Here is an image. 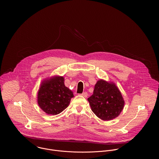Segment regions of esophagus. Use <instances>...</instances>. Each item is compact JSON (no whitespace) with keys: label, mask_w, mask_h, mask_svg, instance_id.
<instances>
[{"label":"esophagus","mask_w":159,"mask_h":159,"mask_svg":"<svg viewBox=\"0 0 159 159\" xmlns=\"http://www.w3.org/2000/svg\"><path fill=\"white\" fill-rule=\"evenodd\" d=\"M83 97H84V98H86L88 97V93L86 92H84L82 94H81Z\"/></svg>","instance_id":"34e87169"}]
</instances>
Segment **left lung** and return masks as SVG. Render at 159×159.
<instances>
[{
    "label": "left lung",
    "instance_id": "8db88e82",
    "mask_svg": "<svg viewBox=\"0 0 159 159\" xmlns=\"http://www.w3.org/2000/svg\"><path fill=\"white\" fill-rule=\"evenodd\" d=\"M88 101L93 113L104 121L118 117L125 106L121 92L116 84L102 79L97 81L93 94Z\"/></svg>",
    "mask_w": 159,
    "mask_h": 159
}]
</instances>
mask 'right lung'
I'll return each mask as SVG.
<instances>
[{"instance_id": "obj_1", "label": "right lung", "mask_w": 159, "mask_h": 159, "mask_svg": "<svg viewBox=\"0 0 159 159\" xmlns=\"http://www.w3.org/2000/svg\"><path fill=\"white\" fill-rule=\"evenodd\" d=\"M74 97L64 84V77L54 76L44 79L38 92V104L47 114L57 115L64 111Z\"/></svg>"}]
</instances>
